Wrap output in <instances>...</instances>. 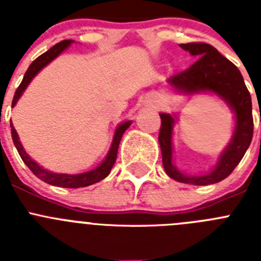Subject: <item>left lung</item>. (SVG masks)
Segmentation results:
<instances>
[{
	"label": "left lung",
	"instance_id": "1",
	"mask_svg": "<svg viewBox=\"0 0 261 261\" xmlns=\"http://www.w3.org/2000/svg\"><path fill=\"white\" fill-rule=\"evenodd\" d=\"M180 48L199 59L187 70L170 75L167 78L168 86L186 95L213 94L222 99L234 112L235 128L229 145L223 149L217 165L211 171L201 175H188L181 172L172 161V133L176 115L162 112L159 114L162 124L158 137L162 162L166 174L174 180L193 186H208L229 176L247 151L253 133L252 102L239 69L216 48L205 43H187L180 44Z\"/></svg>",
	"mask_w": 261,
	"mask_h": 261
}]
</instances>
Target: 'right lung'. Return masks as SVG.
<instances>
[{
	"mask_svg": "<svg viewBox=\"0 0 261 261\" xmlns=\"http://www.w3.org/2000/svg\"><path fill=\"white\" fill-rule=\"evenodd\" d=\"M73 43V40H62L60 43H57L56 45H53L50 49H48L47 52L43 53L41 56H39L35 61H32L31 65L27 69L26 74L23 77L22 82H20L19 87L15 91V95H14L13 103H11V107H15L17 102L19 100L20 96L23 95L24 90L27 89V86L30 85L34 77L38 74L39 71L43 68L49 64L50 61L56 59L57 56H60L69 45ZM132 124V120H126V121H123L120 123L119 125L116 126L114 133V138H112V144H111L110 150H108L107 155L103 159L102 162L99 163L96 167H94L93 170L90 171L81 172V174H59V172H52L47 168H44L43 166H40L39 163H36L29 154L26 153V150L23 149L22 142L19 141V136H18L17 130L14 128L13 123L10 120V126H11V137H13V142L17 147L18 153H19L20 158L24 163H26L27 167L34 172V175L40 179V180L45 181V183L50 184V186H56V187H62V188H80V187H87L91 186V184H95L98 181L103 180L105 177L108 176V174L111 172V168L114 167L115 162H116V156H117V149H119L120 140L123 137L124 132L126 129L130 126Z\"/></svg>",
	"mask_w": 261,
	"mask_h": 261,
	"instance_id": "right-lung-1",
	"label": "right lung"
}]
</instances>
